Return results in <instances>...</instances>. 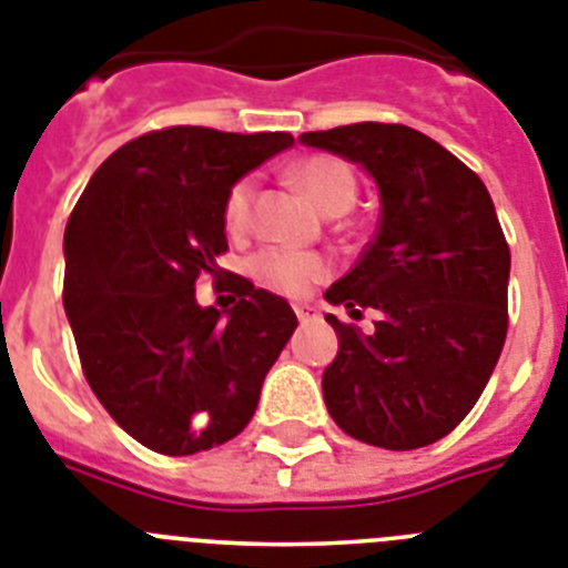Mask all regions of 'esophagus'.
Masks as SVG:
<instances>
[{"label": "esophagus", "instance_id": "esophagus-1", "mask_svg": "<svg viewBox=\"0 0 568 568\" xmlns=\"http://www.w3.org/2000/svg\"><path fill=\"white\" fill-rule=\"evenodd\" d=\"M293 311H295V316H298V322H302V325H307V322H313V318L318 316L313 304H295Z\"/></svg>", "mask_w": 568, "mask_h": 568}]
</instances>
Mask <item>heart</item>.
<instances>
[{
    "instance_id": "b5f03b06",
    "label": "heart",
    "mask_w": 568,
    "mask_h": 568,
    "mask_svg": "<svg viewBox=\"0 0 568 568\" xmlns=\"http://www.w3.org/2000/svg\"><path fill=\"white\" fill-rule=\"evenodd\" d=\"M290 176L302 191L313 196V203L327 214H342L354 205L357 196V176L342 162L327 153H313V156L298 159L290 168ZM252 203H255V180L243 176L229 189L226 205H223V220L232 232H243L252 220ZM334 264L322 252L293 250V246H266L257 255H252L250 273L261 287L273 290L281 295H302L325 281Z\"/></svg>"
}]
</instances>
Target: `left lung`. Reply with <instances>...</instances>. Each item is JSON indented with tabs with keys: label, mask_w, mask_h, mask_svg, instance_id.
<instances>
[{
	"label": "left lung",
	"mask_w": 568,
	"mask_h": 568,
	"mask_svg": "<svg viewBox=\"0 0 568 568\" xmlns=\"http://www.w3.org/2000/svg\"><path fill=\"white\" fill-rule=\"evenodd\" d=\"M304 144L359 162L379 189V226L357 266L327 290L351 316L374 307L363 336L334 313L339 354L322 374L342 433L383 449H418L467 418L508 334L510 250L485 182L406 124L334 126Z\"/></svg>",
	"instance_id": "1"
}]
</instances>
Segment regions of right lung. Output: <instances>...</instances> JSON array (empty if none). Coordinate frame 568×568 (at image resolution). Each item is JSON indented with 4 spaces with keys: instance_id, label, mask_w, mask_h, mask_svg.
<instances>
[{
    "instance_id": "1",
    "label": "right lung",
    "mask_w": 568,
    "mask_h": 568,
    "mask_svg": "<svg viewBox=\"0 0 568 568\" xmlns=\"http://www.w3.org/2000/svg\"><path fill=\"white\" fill-rule=\"evenodd\" d=\"M290 133L165 126L121 144L65 223L63 307L83 377L110 418L162 456L220 447L250 424L298 318L281 295L220 270L226 194ZM203 272L229 317L195 304Z\"/></svg>"
}]
</instances>
